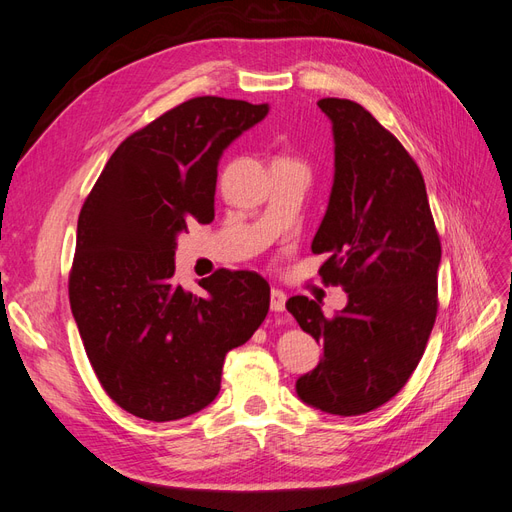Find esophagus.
I'll return each instance as SVG.
<instances>
[{
    "instance_id": "esophagus-1",
    "label": "esophagus",
    "mask_w": 512,
    "mask_h": 512,
    "mask_svg": "<svg viewBox=\"0 0 512 512\" xmlns=\"http://www.w3.org/2000/svg\"><path fill=\"white\" fill-rule=\"evenodd\" d=\"M271 309L273 312H284L286 309V294L280 288L271 290Z\"/></svg>"
}]
</instances>
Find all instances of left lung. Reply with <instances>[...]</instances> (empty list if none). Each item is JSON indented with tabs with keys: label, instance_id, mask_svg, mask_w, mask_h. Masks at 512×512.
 <instances>
[{
	"label": "left lung",
	"instance_id": "obj_1",
	"mask_svg": "<svg viewBox=\"0 0 512 512\" xmlns=\"http://www.w3.org/2000/svg\"><path fill=\"white\" fill-rule=\"evenodd\" d=\"M331 119L335 175L312 252L329 258L324 284L348 303L333 318L307 297L286 309L322 344L316 369L297 380L307 406L356 416L395 397L425 352L438 314L442 247L421 170L361 104L318 100Z\"/></svg>",
	"mask_w": 512,
	"mask_h": 512
}]
</instances>
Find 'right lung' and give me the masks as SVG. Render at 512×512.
<instances>
[{
    "label": "right lung",
    "mask_w": 512,
    "mask_h": 512,
    "mask_svg": "<svg viewBox=\"0 0 512 512\" xmlns=\"http://www.w3.org/2000/svg\"><path fill=\"white\" fill-rule=\"evenodd\" d=\"M267 113L215 96L170 108L115 149L81 209L72 316L102 389L145 421L207 408L228 350L269 312L271 288L254 271H215L200 294L175 282L177 237L213 220L224 149Z\"/></svg>",
    "instance_id": "right-lung-1"
}]
</instances>
